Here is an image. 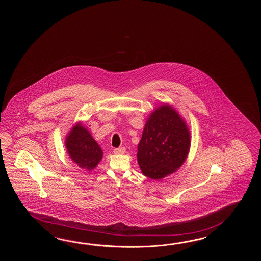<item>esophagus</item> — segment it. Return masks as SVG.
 Instances as JSON below:
<instances>
[{
  "label": "esophagus",
  "mask_w": 261,
  "mask_h": 261,
  "mask_svg": "<svg viewBox=\"0 0 261 261\" xmlns=\"http://www.w3.org/2000/svg\"><path fill=\"white\" fill-rule=\"evenodd\" d=\"M126 152V148L125 147H118V148H115L114 149V153L117 155H121Z\"/></svg>",
  "instance_id": "esophagus-1"
}]
</instances>
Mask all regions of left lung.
<instances>
[{
  "label": "left lung",
  "mask_w": 261,
  "mask_h": 261,
  "mask_svg": "<svg viewBox=\"0 0 261 261\" xmlns=\"http://www.w3.org/2000/svg\"><path fill=\"white\" fill-rule=\"evenodd\" d=\"M190 148L188 125L172 106L152 112L138 144L137 160L144 175L160 180L183 165Z\"/></svg>",
  "instance_id": "left-lung-1"
}]
</instances>
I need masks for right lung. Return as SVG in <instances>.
<instances>
[{
    "instance_id": "1",
    "label": "right lung",
    "mask_w": 261,
    "mask_h": 261,
    "mask_svg": "<svg viewBox=\"0 0 261 261\" xmlns=\"http://www.w3.org/2000/svg\"><path fill=\"white\" fill-rule=\"evenodd\" d=\"M67 152L78 166L93 170L102 158V150L91 134L80 122L76 123L65 140Z\"/></svg>"
}]
</instances>
